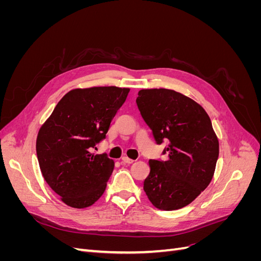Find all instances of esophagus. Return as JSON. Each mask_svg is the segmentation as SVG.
<instances>
[{
  "label": "esophagus",
  "instance_id": "esophagus-1",
  "mask_svg": "<svg viewBox=\"0 0 261 261\" xmlns=\"http://www.w3.org/2000/svg\"><path fill=\"white\" fill-rule=\"evenodd\" d=\"M122 161L125 162V163H133L134 162V160L130 159V158H128L127 155H123L122 156Z\"/></svg>",
  "mask_w": 261,
  "mask_h": 261
}]
</instances>
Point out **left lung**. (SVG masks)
I'll use <instances>...</instances> for the list:
<instances>
[{"instance_id":"obj_1","label":"left lung","mask_w":261,"mask_h":261,"mask_svg":"<svg viewBox=\"0 0 261 261\" xmlns=\"http://www.w3.org/2000/svg\"><path fill=\"white\" fill-rule=\"evenodd\" d=\"M136 102L156 144L169 141L167 159L149 160L144 191L158 209L183 208L215 174L219 140L210 117L199 103L171 89H141Z\"/></svg>"}]
</instances>
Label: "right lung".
I'll use <instances>...</instances> for the list:
<instances>
[{"label":"right lung","instance_id":"add662e5","mask_svg":"<svg viewBox=\"0 0 261 261\" xmlns=\"http://www.w3.org/2000/svg\"><path fill=\"white\" fill-rule=\"evenodd\" d=\"M128 92L129 88L115 86L70 90L39 129V167L46 183L67 206L87 208L105 193L114 161L91 150L106 138Z\"/></svg>","mask_w":261,"mask_h":261}]
</instances>
